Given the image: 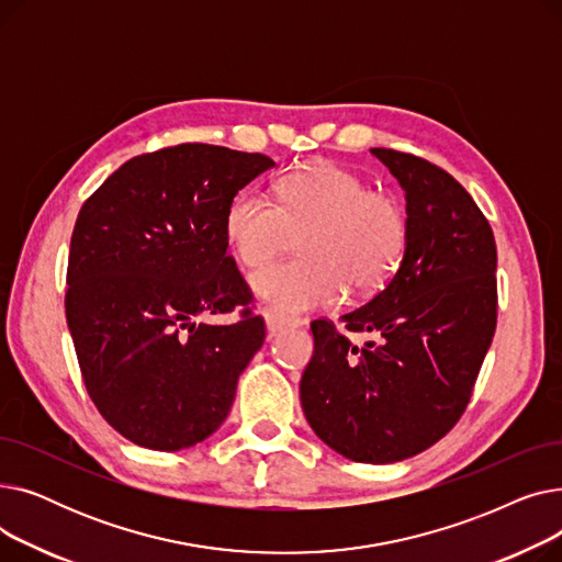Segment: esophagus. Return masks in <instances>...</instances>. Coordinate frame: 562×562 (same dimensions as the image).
<instances>
[{
  "instance_id": "esophagus-1",
  "label": "esophagus",
  "mask_w": 562,
  "mask_h": 562,
  "mask_svg": "<svg viewBox=\"0 0 562 562\" xmlns=\"http://www.w3.org/2000/svg\"><path fill=\"white\" fill-rule=\"evenodd\" d=\"M263 318H266V330H269V335L273 337L278 330H282L284 326H299V323H303L301 316H289V314H280L271 307H263Z\"/></svg>"
}]
</instances>
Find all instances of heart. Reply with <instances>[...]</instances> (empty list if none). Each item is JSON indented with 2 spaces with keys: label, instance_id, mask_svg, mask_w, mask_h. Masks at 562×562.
I'll return each instance as SVG.
<instances>
[{
  "label": "heart",
  "instance_id": "heart-1",
  "mask_svg": "<svg viewBox=\"0 0 562 562\" xmlns=\"http://www.w3.org/2000/svg\"><path fill=\"white\" fill-rule=\"evenodd\" d=\"M225 234L250 269L303 234L299 250L305 257L263 266L252 286L282 310H307L333 305L344 286L364 293L385 282L405 255L407 218L392 193L371 191L346 168L316 164L284 175L276 202L255 187L236 193Z\"/></svg>",
  "mask_w": 562,
  "mask_h": 562
}]
</instances>
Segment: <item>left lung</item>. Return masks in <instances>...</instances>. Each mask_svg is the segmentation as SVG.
Masks as SVG:
<instances>
[{
  "instance_id": "1",
  "label": "left lung",
  "mask_w": 562,
  "mask_h": 562,
  "mask_svg": "<svg viewBox=\"0 0 562 562\" xmlns=\"http://www.w3.org/2000/svg\"><path fill=\"white\" fill-rule=\"evenodd\" d=\"M371 155L405 191V255L385 289L341 316L375 341L358 348L330 318L312 321L301 403L330 449L387 464L432 447L467 409L496 328V244L447 170L387 147Z\"/></svg>"
}]
</instances>
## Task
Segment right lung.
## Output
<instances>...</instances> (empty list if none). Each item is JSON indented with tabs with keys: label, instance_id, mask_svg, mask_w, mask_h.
Listing matches in <instances>:
<instances>
[{
	"label": "right lung",
	"instance_id": "right-lung-1",
	"mask_svg": "<svg viewBox=\"0 0 562 562\" xmlns=\"http://www.w3.org/2000/svg\"><path fill=\"white\" fill-rule=\"evenodd\" d=\"M276 161L182 143L130 159L77 216L66 318L83 385L123 437L180 451L225 422L263 318L227 255L232 198ZM239 306L240 321L194 318Z\"/></svg>",
	"mask_w": 562,
	"mask_h": 562
}]
</instances>
